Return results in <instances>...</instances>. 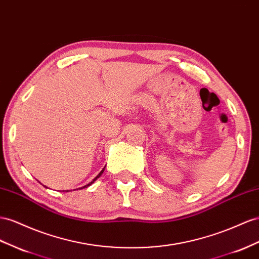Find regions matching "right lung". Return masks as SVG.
I'll list each match as a JSON object with an SVG mask.
<instances>
[{"mask_svg": "<svg viewBox=\"0 0 259 259\" xmlns=\"http://www.w3.org/2000/svg\"><path fill=\"white\" fill-rule=\"evenodd\" d=\"M103 171H104V167H103V169L100 171V173L99 174H98V176L92 181V182H89V183L88 184H86L85 186H82V187H79V190H82V188H86V187H88V186H90V185H92L93 183H95V181H97V179H99L101 176H102V173H103ZM77 190H78V188H77ZM66 192H69V191H66Z\"/></svg>", "mask_w": 259, "mask_h": 259, "instance_id": "add662e5", "label": "right lung"}]
</instances>
